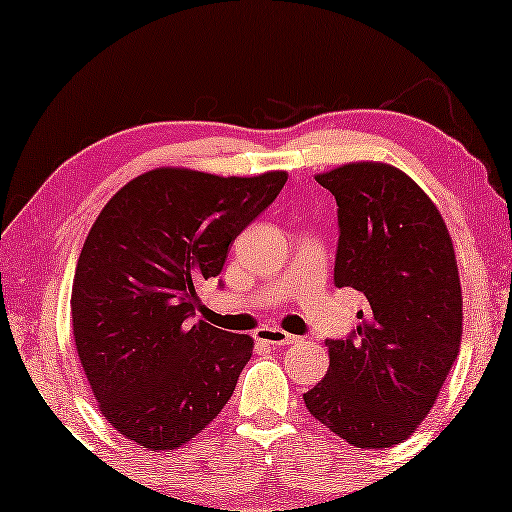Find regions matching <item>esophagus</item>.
<instances>
[{
    "mask_svg": "<svg viewBox=\"0 0 512 512\" xmlns=\"http://www.w3.org/2000/svg\"><path fill=\"white\" fill-rule=\"evenodd\" d=\"M256 340L265 342V345H272V347L297 345V342H299L297 335H290L283 329H279V326H261V329L256 331Z\"/></svg>",
    "mask_w": 512,
    "mask_h": 512,
    "instance_id": "obj_1",
    "label": "esophagus"
}]
</instances>
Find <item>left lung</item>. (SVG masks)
<instances>
[{
    "label": "left lung",
    "mask_w": 512,
    "mask_h": 512,
    "mask_svg": "<svg viewBox=\"0 0 512 512\" xmlns=\"http://www.w3.org/2000/svg\"><path fill=\"white\" fill-rule=\"evenodd\" d=\"M338 204L335 286L367 299L329 370L304 395L317 422L360 449L399 445L429 415L460 351L463 292L438 206L399 167L358 161L317 174Z\"/></svg>",
    "instance_id": "8db88e82"
}]
</instances>
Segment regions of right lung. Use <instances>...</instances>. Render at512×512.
<instances>
[{"mask_svg":"<svg viewBox=\"0 0 512 512\" xmlns=\"http://www.w3.org/2000/svg\"><path fill=\"white\" fill-rule=\"evenodd\" d=\"M288 174L217 177L156 167L97 215L72 283V331L102 415L147 451H172L211 424L254 340L188 317L195 286L286 186Z\"/></svg>","mask_w":512,"mask_h":512,"instance_id":"add662e5","label":"right lung"}]
</instances>
